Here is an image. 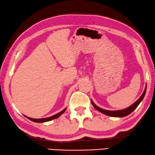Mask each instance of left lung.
<instances>
[{
  "instance_id": "8db88e82",
  "label": "left lung",
  "mask_w": 155,
  "mask_h": 155,
  "mask_svg": "<svg viewBox=\"0 0 155 155\" xmlns=\"http://www.w3.org/2000/svg\"><path fill=\"white\" fill-rule=\"evenodd\" d=\"M146 89H147V85H145L144 91H143V94H141V96H140L139 97V99H138V100L136 101L133 104L129 106V107L126 108H124V109H122V110H108L103 109V108L99 107L96 104H94V103L93 102V101H92V100H91V102H92V106H93V107L95 108L97 110H98V111H100V113H101V114H104L106 115H108V116H110V117H122L127 116V115H129L131 114V113H132L134 110L136 108H137L138 106L139 105V104L143 100L145 94V92H146Z\"/></svg>"
}]
</instances>
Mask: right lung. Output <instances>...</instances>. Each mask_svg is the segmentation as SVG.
<instances>
[{"label":"right lung","instance_id":"add662e5","mask_svg":"<svg viewBox=\"0 0 155 155\" xmlns=\"http://www.w3.org/2000/svg\"><path fill=\"white\" fill-rule=\"evenodd\" d=\"M67 110V108H64V109H63V110H61V112H59L58 114H55V115H52V116L51 117H45V118H39V119H35V118H31V117H29L26 116V115H24L25 117H26L28 119H29L30 120L33 121V122H39V123H41V122H48V121H51L52 120H54V119H56L58 118V117H59L61 115L63 114V113L65 111V110Z\"/></svg>","mask_w":155,"mask_h":155}]
</instances>
